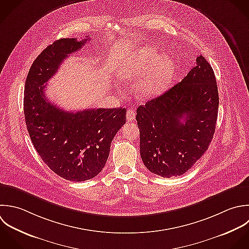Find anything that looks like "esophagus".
<instances>
[{
	"instance_id": "1",
	"label": "esophagus",
	"mask_w": 249,
	"mask_h": 249,
	"mask_svg": "<svg viewBox=\"0 0 249 249\" xmlns=\"http://www.w3.org/2000/svg\"><path fill=\"white\" fill-rule=\"evenodd\" d=\"M126 118L128 121H133L136 118V112L133 109H128L126 113Z\"/></svg>"
}]
</instances>
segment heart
Masks as SVG:
<instances>
[{
    "label": "heart",
    "mask_w": 249,
    "mask_h": 249,
    "mask_svg": "<svg viewBox=\"0 0 249 249\" xmlns=\"http://www.w3.org/2000/svg\"><path fill=\"white\" fill-rule=\"evenodd\" d=\"M144 71L136 85V91L142 97H153L162 93L170 84L175 63L169 54H157L156 48L144 45L123 64L118 70V76L123 80H131Z\"/></svg>",
    "instance_id": "b5f03b06"
}]
</instances>
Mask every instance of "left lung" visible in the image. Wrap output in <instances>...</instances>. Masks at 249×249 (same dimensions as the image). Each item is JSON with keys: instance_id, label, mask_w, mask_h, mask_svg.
I'll return each mask as SVG.
<instances>
[{"instance_id": "8db88e82", "label": "left lung", "mask_w": 249, "mask_h": 249, "mask_svg": "<svg viewBox=\"0 0 249 249\" xmlns=\"http://www.w3.org/2000/svg\"><path fill=\"white\" fill-rule=\"evenodd\" d=\"M196 62L180 82L137 109L142 162L163 178L190 170L214 135L219 106L215 75L203 55Z\"/></svg>"}]
</instances>
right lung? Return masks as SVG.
<instances>
[{
    "mask_svg": "<svg viewBox=\"0 0 249 249\" xmlns=\"http://www.w3.org/2000/svg\"><path fill=\"white\" fill-rule=\"evenodd\" d=\"M84 38H61L48 45L32 64L25 82L24 115L31 141L42 161L71 181L95 178L105 167L110 143L126 122V109L88 108L65 111L44 96L45 83Z\"/></svg>",
    "mask_w": 249,
    "mask_h": 249,
    "instance_id": "right-lung-1",
    "label": "right lung"
}]
</instances>
